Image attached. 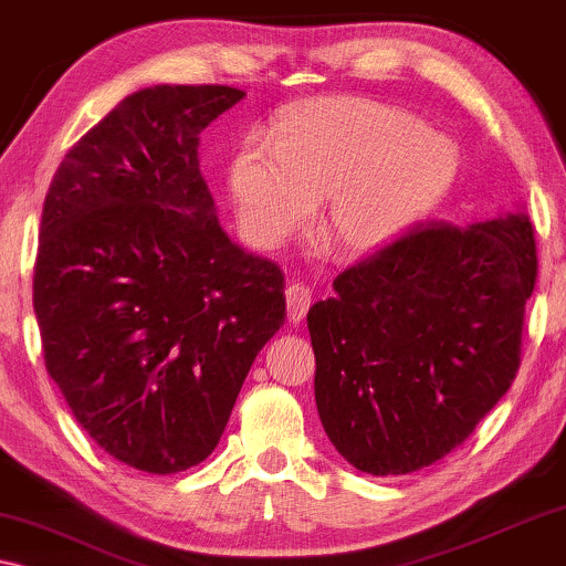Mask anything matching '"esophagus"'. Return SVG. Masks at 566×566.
I'll use <instances>...</instances> for the list:
<instances>
[{"label":"esophagus","instance_id":"1","mask_svg":"<svg viewBox=\"0 0 566 566\" xmlns=\"http://www.w3.org/2000/svg\"><path fill=\"white\" fill-rule=\"evenodd\" d=\"M285 306H289V319L291 322H304V316L312 306V291L304 283H291L285 289Z\"/></svg>","mask_w":566,"mask_h":566}]
</instances>
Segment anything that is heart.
<instances>
[{
	"mask_svg": "<svg viewBox=\"0 0 566 566\" xmlns=\"http://www.w3.org/2000/svg\"><path fill=\"white\" fill-rule=\"evenodd\" d=\"M455 149L415 115L363 97H319L296 105L270 144L239 146L229 188L242 237L275 250L312 219L345 258L384 252L440 203L455 177Z\"/></svg>",
	"mask_w": 566,
	"mask_h": 566,
	"instance_id": "obj_1",
	"label": "heart"
}]
</instances>
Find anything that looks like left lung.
Segmentation results:
<instances>
[{
	"mask_svg": "<svg viewBox=\"0 0 566 566\" xmlns=\"http://www.w3.org/2000/svg\"><path fill=\"white\" fill-rule=\"evenodd\" d=\"M536 275L523 211L415 227L337 275L306 322L316 409L339 455L389 476L461 446L515 381Z\"/></svg>",
	"mask_w": 566,
	"mask_h": 566,
	"instance_id": "1",
	"label": "left lung"
}]
</instances>
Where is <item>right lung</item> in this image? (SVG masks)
Returning <instances> with one entry per match:
<instances>
[{
	"mask_svg": "<svg viewBox=\"0 0 566 566\" xmlns=\"http://www.w3.org/2000/svg\"><path fill=\"white\" fill-rule=\"evenodd\" d=\"M244 97L157 84L66 151L45 192L33 306L45 370L113 459L149 474L206 461L285 319V277L244 252L200 175V130Z\"/></svg>",
	"mask_w": 566,
	"mask_h": 566,
	"instance_id": "obj_1",
	"label": "right lung"
}]
</instances>
